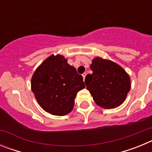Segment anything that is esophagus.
<instances>
[{"mask_svg":"<svg viewBox=\"0 0 152 152\" xmlns=\"http://www.w3.org/2000/svg\"><path fill=\"white\" fill-rule=\"evenodd\" d=\"M86 75H87V74H86V73H84V74H83V75H82V76H83V78H84V79H85Z\"/></svg>","mask_w":152,"mask_h":152,"instance_id":"obj_1","label":"esophagus"}]
</instances>
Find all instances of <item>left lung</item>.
Masks as SVG:
<instances>
[{
  "instance_id": "left-lung-1",
  "label": "left lung",
  "mask_w": 152,
  "mask_h": 152,
  "mask_svg": "<svg viewBox=\"0 0 152 152\" xmlns=\"http://www.w3.org/2000/svg\"><path fill=\"white\" fill-rule=\"evenodd\" d=\"M91 75L85 77L87 89L100 107L112 109L126 100L131 88L129 75L119 64L100 57L93 59Z\"/></svg>"
}]
</instances>
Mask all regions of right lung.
<instances>
[{"label":"right lung","instance_id":"1","mask_svg":"<svg viewBox=\"0 0 152 152\" xmlns=\"http://www.w3.org/2000/svg\"><path fill=\"white\" fill-rule=\"evenodd\" d=\"M84 88L82 76L60 55L47 58L31 80L32 91L40 107L56 116L69 113L77 93Z\"/></svg>","mask_w":152,"mask_h":152}]
</instances>
